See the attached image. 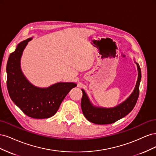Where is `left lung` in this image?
I'll use <instances>...</instances> for the list:
<instances>
[{
	"instance_id": "1",
	"label": "left lung",
	"mask_w": 156,
	"mask_h": 156,
	"mask_svg": "<svg viewBox=\"0 0 156 156\" xmlns=\"http://www.w3.org/2000/svg\"><path fill=\"white\" fill-rule=\"evenodd\" d=\"M138 79L133 92L124 103L114 108H105L93 107L90 103L88 98L84 90L81 99V108L84 116L92 123L96 124H110L128 115L133 110L139 96V84L141 79V71L139 64Z\"/></svg>"
}]
</instances>
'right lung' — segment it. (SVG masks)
Instances as JSON below:
<instances>
[{
	"label": "right lung",
	"mask_w": 156,
	"mask_h": 156,
	"mask_svg": "<svg viewBox=\"0 0 156 156\" xmlns=\"http://www.w3.org/2000/svg\"><path fill=\"white\" fill-rule=\"evenodd\" d=\"M29 38L19 44L9 56L7 66V88L13 103L28 116L37 119L53 116L73 88V83H58L47 88H37L27 81L20 68V59Z\"/></svg>",
	"instance_id": "obj_1"
}]
</instances>
